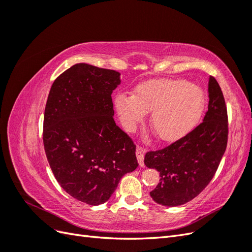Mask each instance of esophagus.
<instances>
[{
	"label": "esophagus",
	"instance_id": "1",
	"mask_svg": "<svg viewBox=\"0 0 252 252\" xmlns=\"http://www.w3.org/2000/svg\"><path fill=\"white\" fill-rule=\"evenodd\" d=\"M136 158H138V162H139V165L141 167L144 166V156H145V149L141 146H138L136 147Z\"/></svg>",
	"mask_w": 252,
	"mask_h": 252
}]
</instances>
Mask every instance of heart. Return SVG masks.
Returning <instances> with one entry per match:
<instances>
[{
  "label": "heart",
  "instance_id": "heart-1",
  "mask_svg": "<svg viewBox=\"0 0 252 252\" xmlns=\"http://www.w3.org/2000/svg\"><path fill=\"white\" fill-rule=\"evenodd\" d=\"M114 106L127 130L150 114V127L162 142H175L188 134L199 122L205 106L203 90L184 80L159 79L139 84L131 96L118 95Z\"/></svg>",
  "mask_w": 252,
  "mask_h": 252
}]
</instances>
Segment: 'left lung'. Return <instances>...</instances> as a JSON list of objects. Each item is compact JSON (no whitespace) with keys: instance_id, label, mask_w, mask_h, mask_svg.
I'll return each mask as SVG.
<instances>
[{"instance_id":"8db88e82","label":"left lung","mask_w":252,"mask_h":252,"mask_svg":"<svg viewBox=\"0 0 252 252\" xmlns=\"http://www.w3.org/2000/svg\"><path fill=\"white\" fill-rule=\"evenodd\" d=\"M208 94V110L199 126L168 147L145 156V165L159 172V183L150 192L152 200L159 205L174 207L199 195L212 180L225 154L227 108L213 77L209 78Z\"/></svg>"}]
</instances>
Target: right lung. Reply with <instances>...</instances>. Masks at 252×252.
Returning a JSON list of instances; mask_svg holds the SVG:
<instances>
[{
  "label": "right lung",
  "mask_w": 252,
  "mask_h": 252,
  "mask_svg": "<svg viewBox=\"0 0 252 252\" xmlns=\"http://www.w3.org/2000/svg\"><path fill=\"white\" fill-rule=\"evenodd\" d=\"M121 73L75 64L53 82L44 113L43 142L58 183L88 205L105 203L121 178L139 166L135 145L117 126L111 94Z\"/></svg>",
  "instance_id": "add662e5"
}]
</instances>
